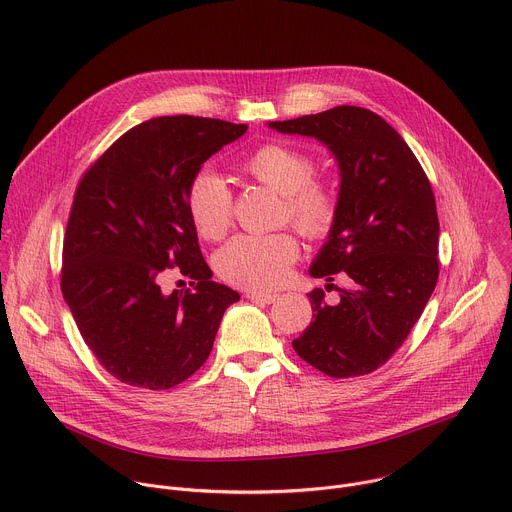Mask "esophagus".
Listing matches in <instances>:
<instances>
[{
	"mask_svg": "<svg viewBox=\"0 0 512 512\" xmlns=\"http://www.w3.org/2000/svg\"><path fill=\"white\" fill-rule=\"evenodd\" d=\"M245 297L251 299V301H255V303H265V305L275 303V301L279 299L277 293H261V291H247Z\"/></svg>",
	"mask_w": 512,
	"mask_h": 512,
	"instance_id": "obj_1",
	"label": "esophagus"
}]
</instances>
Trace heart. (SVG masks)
Returning a JSON list of instances; mask_svg holds the SVG:
<instances>
[{"label": "heart", "mask_w": 512, "mask_h": 512, "mask_svg": "<svg viewBox=\"0 0 512 512\" xmlns=\"http://www.w3.org/2000/svg\"><path fill=\"white\" fill-rule=\"evenodd\" d=\"M243 170L259 183L283 195L285 217L309 239L331 233L339 205L335 191L313 179L315 162L305 152L267 142L255 148ZM187 211L197 233L209 241L227 235L233 223V193L227 181L211 168H203L187 187ZM299 255V243L289 231L269 235H237L215 257L217 273L243 289H273L289 273Z\"/></svg>", "instance_id": "b5f03b06"}]
</instances>
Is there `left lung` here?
<instances>
[{"label":"left lung","instance_id":"left-lung-1","mask_svg":"<svg viewBox=\"0 0 512 512\" xmlns=\"http://www.w3.org/2000/svg\"><path fill=\"white\" fill-rule=\"evenodd\" d=\"M269 128L317 138L339 166L337 221L309 275L346 273L348 287L331 305L323 289L307 293L315 313L293 350L331 378L366 376L404 344L438 281L430 181L404 138L368 108L335 106Z\"/></svg>","mask_w":512,"mask_h":512}]
</instances>
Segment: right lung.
I'll return each mask as SVG.
<instances>
[{"mask_svg":"<svg viewBox=\"0 0 512 512\" xmlns=\"http://www.w3.org/2000/svg\"><path fill=\"white\" fill-rule=\"evenodd\" d=\"M247 124L158 116L124 132L78 183L62 253V293L86 346L122 384L168 390L209 358L239 293L215 283L187 211L205 160ZM179 266L193 290L162 294Z\"/></svg>","mask_w":512,"mask_h":512,"instance_id":"right-lung-1","label":"right lung"}]
</instances>
